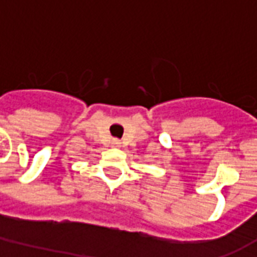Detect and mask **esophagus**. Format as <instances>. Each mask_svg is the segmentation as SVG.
Masks as SVG:
<instances>
[{
	"label": "esophagus",
	"mask_w": 257,
	"mask_h": 257,
	"mask_svg": "<svg viewBox=\"0 0 257 257\" xmlns=\"http://www.w3.org/2000/svg\"><path fill=\"white\" fill-rule=\"evenodd\" d=\"M111 145H112V147H119V146H121V142H119L118 139H112Z\"/></svg>",
	"instance_id": "34e87169"
}]
</instances>
